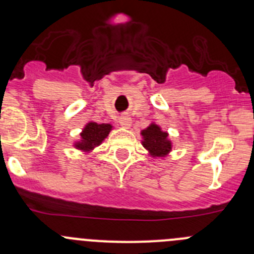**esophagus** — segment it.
Returning a JSON list of instances; mask_svg holds the SVG:
<instances>
[{
  "mask_svg": "<svg viewBox=\"0 0 254 254\" xmlns=\"http://www.w3.org/2000/svg\"><path fill=\"white\" fill-rule=\"evenodd\" d=\"M119 124L122 125V127H124V129H129V127H131V118H129V117L120 118Z\"/></svg>",
  "mask_w": 254,
  "mask_h": 254,
  "instance_id": "esophagus-1",
  "label": "esophagus"
}]
</instances>
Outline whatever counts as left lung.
Segmentation results:
<instances>
[{"label":"left lung","mask_w":254,"mask_h":254,"mask_svg":"<svg viewBox=\"0 0 254 254\" xmlns=\"http://www.w3.org/2000/svg\"><path fill=\"white\" fill-rule=\"evenodd\" d=\"M142 146L152 157H165L172 150V142L168 139V132L163 131L157 124L151 123L141 131Z\"/></svg>","instance_id":"left-lung-1"}]
</instances>
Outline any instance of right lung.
Returning <instances> with one entry per match:
<instances>
[{
  "label": "right lung",
  "mask_w": 254,
  "mask_h": 254,
  "mask_svg": "<svg viewBox=\"0 0 254 254\" xmlns=\"http://www.w3.org/2000/svg\"><path fill=\"white\" fill-rule=\"evenodd\" d=\"M112 127L111 124H97L94 122H89L79 134L81 140L75 142V147L83 152H89L101 145L102 141L109 135Z\"/></svg>",
  "instance_id": "1"
}]
</instances>
